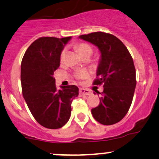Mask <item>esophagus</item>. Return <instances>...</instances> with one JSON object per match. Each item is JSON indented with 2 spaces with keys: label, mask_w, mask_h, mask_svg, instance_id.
<instances>
[{
  "label": "esophagus",
  "mask_w": 159,
  "mask_h": 159,
  "mask_svg": "<svg viewBox=\"0 0 159 159\" xmlns=\"http://www.w3.org/2000/svg\"><path fill=\"white\" fill-rule=\"evenodd\" d=\"M79 93L81 96H89L91 94V92L89 90H87V89H84V88H81L79 90Z\"/></svg>",
  "instance_id": "1"
}]
</instances>
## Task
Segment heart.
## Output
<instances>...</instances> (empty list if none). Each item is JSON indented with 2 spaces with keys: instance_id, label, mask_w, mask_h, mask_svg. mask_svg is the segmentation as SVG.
Instances as JSON below:
<instances>
[{
  "instance_id": "b5f03b06",
  "label": "heart",
  "mask_w": 159,
  "mask_h": 159,
  "mask_svg": "<svg viewBox=\"0 0 159 159\" xmlns=\"http://www.w3.org/2000/svg\"><path fill=\"white\" fill-rule=\"evenodd\" d=\"M76 48L81 56L84 55V54L88 53H93V49H92V48L90 46V45L88 44V43H78V44H77ZM65 54H66V50L64 49V50H62V52H61V53H60V59L61 61H62L64 60ZM76 77H77V78H78V79H84V78H88V73L87 72V71H78V72L76 73Z\"/></svg>"
}]
</instances>
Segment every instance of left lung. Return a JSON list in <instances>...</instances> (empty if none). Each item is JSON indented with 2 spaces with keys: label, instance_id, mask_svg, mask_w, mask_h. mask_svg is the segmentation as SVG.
<instances>
[{
  "label": "left lung",
  "instance_id": "1",
  "mask_svg": "<svg viewBox=\"0 0 159 159\" xmlns=\"http://www.w3.org/2000/svg\"><path fill=\"white\" fill-rule=\"evenodd\" d=\"M93 43L101 53L94 85L103 84L98 106L91 109L96 121L104 125L120 121L130 109L133 100L136 70L131 55L125 45L113 34L97 31L80 35Z\"/></svg>",
  "mask_w": 159,
  "mask_h": 159
}]
</instances>
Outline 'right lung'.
I'll return each mask as SVG.
<instances>
[{
  "label": "right lung",
  "mask_w": 159,
  "mask_h": 159,
  "mask_svg": "<svg viewBox=\"0 0 159 159\" xmlns=\"http://www.w3.org/2000/svg\"><path fill=\"white\" fill-rule=\"evenodd\" d=\"M71 37H42L25 51L21 63L22 95L34 119L49 129L62 128L71 116V104L78 96L75 85L57 90L53 72L60 66V53Z\"/></svg>",
  "instance_id": "1"
}]
</instances>
